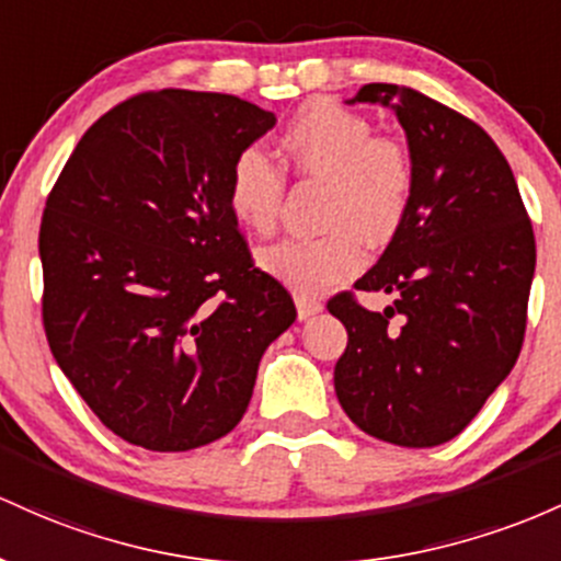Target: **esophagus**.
I'll return each mask as SVG.
<instances>
[{
    "label": "esophagus",
    "mask_w": 561,
    "mask_h": 561,
    "mask_svg": "<svg viewBox=\"0 0 561 561\" xmlns=\"http://www.w3.org/2000/svg\"><path fill=\"white\" fill-rule=\"evenodd\" d=\"M323 310V301L318 297H310V294H297V312H299V320H307L312 318V314H318Z\"/></svg>",
    "instance_id": "obj_1"
}]
</instances>
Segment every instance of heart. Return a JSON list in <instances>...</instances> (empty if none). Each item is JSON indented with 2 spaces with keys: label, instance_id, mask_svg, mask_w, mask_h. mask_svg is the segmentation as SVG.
I'll list each match as a JSON object with an SVG mask.
<instances>
[{
  "label": "heart",
  "instance_id": "1",
  "mask_svg": "<svg viewBox=\"0 0 561 561\" xmlns=\"http://www.w3.org/2000/svg\"><path fill=\"white\" fill-rule=\"evenodd\" d=\"M278 145L294 172L325 182L320 236L286 238L264 249L260 264L297 294H320L347 280L368 247H383L405 225L416 196V169L405 145L374 135L360 113L312 100L288 118ZM286 178L262 150L247 148L230 163L228 209L241 228L270 236L278 228Z\"/></svg>",
  "mask_w": 561,
  "mask_h": 561
}]
</instances>
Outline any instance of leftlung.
Here are the masks:
<instances>
[{
	"label": "left lung",
	"instance_id": "left-lung-1",
	"mask_svg": "<svg viewBox=\"0 0 561 561\" xmlns=\"http://www.w3.org/2000/svg\"><path fill=\"white\" fill-rule=\"evenodd\" d=\"M408 135L416 196L357 291L392 294L370 312L355 291L329 299L347 329L333 368L344 413L370 437L434 448L467 430L517 363L535 236L499 145L463 113L398 84H365ZM398 317L399 323L391 320Z\"/></svg>",
	"mask_w": 561,
	"mask_h": 561
}]
</instances>
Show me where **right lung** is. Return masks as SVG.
I'll return each mask as SVG.
<instances>
[{"label":"right lung","mask_w":561,"mask_h":561,"mask_svg":"<svg viewBox=\"0 0 561 561\" xmlns=\"http://www.w3.org/2000/svg\"><path fill=\"white\" fill-rule=\"evenodd\" d=\"M275 116L236 94L153 90L84 131L39 228L42 323L116 437L182 453L247 413L262 352L297 318L228 209L230 163Z\"/></svg>","instance_id":"1"}]
</instances>
